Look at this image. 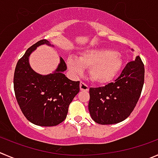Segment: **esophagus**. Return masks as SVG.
Here are the masks:
<instances>
[{"instance_id":"esophagus-1","label":"esophagus","mask_w":158,"mask_h":158,"mask_svg":"<svg viewBox=\"0 0 158 158\" xmlns=\"http://www.w3.org/2000/svg\"><path fill=\"white\" fill-rule=\"evenodd\" d=\"M80 89L81 91H88L89 90V87L85 84L84 82H81L80 83Z\"/></svg>"}]
</instances>
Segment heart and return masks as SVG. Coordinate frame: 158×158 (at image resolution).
I'll return each instance as SVG.
<instances>
[{
	"mask_svg": "<svg viewBox=\"0 0 158 158\" xmlns=\"http://www.w3.org/2000/svg\"><path fill=\"white\" fill-rule=\"evenodd\" d=\"M68 68L73 73L80 74L85 67H89V75L93 81L106 84L115 77L123 65L122 55L112 49L98 48L82 51L78 58L67 60Z\"/></svg>",
	"mask_w": 158,
	"mask_h": 158,
	"instance_id": "1",
	"label": "heart"
}]
</instances>
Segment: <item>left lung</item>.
Here are the masks:
<instances>
[{
	"label": "left lung",
	"mask_w": 158,
	"mask_h": 158,
	"mask_svg": "<svg viewBox=\"0 0 158 158\" xmlns=\"http://www.w3.org/2000/svg\"><path fill=\"white\" fill-rule=\"evenodd\" d=\"M144 65L137 56L112 83L91 88L88 110L95 123L110 125L125 120L136 106L144 83Z\"/></svg>",
	"instance_id": "8db88e82"
}]
</instances>
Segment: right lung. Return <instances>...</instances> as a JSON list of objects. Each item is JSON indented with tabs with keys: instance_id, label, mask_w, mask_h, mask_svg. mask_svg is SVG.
<instances>
[{
	"instance_id": "1",
	"label": "right lung",
	"mask_w": 158,
	"mask_h": 158,
	"mask_svg": "<svg viewBox=\"0 0 158 158\" xmlns=\"http://www.w3.org/2000/svg\"><path fill=\"white\" fill-rule=\"evenodd\" d=\"M49 41L42 40L28 48L18 61L14 73L16 100L25 118L41 127H53L66 118L70 102L80 91V81H73L64 74L66 63H60L52 73L41 75L31 68L29 56L39 46Z\"/></svg>"
}]
</instances>
